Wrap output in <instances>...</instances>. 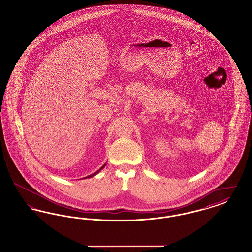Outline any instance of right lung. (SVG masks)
<instances>
[{
	"label": "right lung",
	"mask_w": 252,
	"mask_h": 252,
	"mask_svg": "<svg viewBox=\"0 0 252 252\" xmlns=\"http://www.w3.org/2000/svg\"><path fill=\"white\" fill-rule=\"evenodd\" d=\"M104 166H105V164H104V165H103V166H102V167L100 168V170H101V169H103V168H104ZM100 170H98V171H96L95 173H94V174H93V175H90V176H88V177H86V178H85V179H87V178H92V177H94V176H95L96 174H97V173H98V172H99V171H100Z\"/></svg>",
	"instance_id": "1"
}]
</instances>
